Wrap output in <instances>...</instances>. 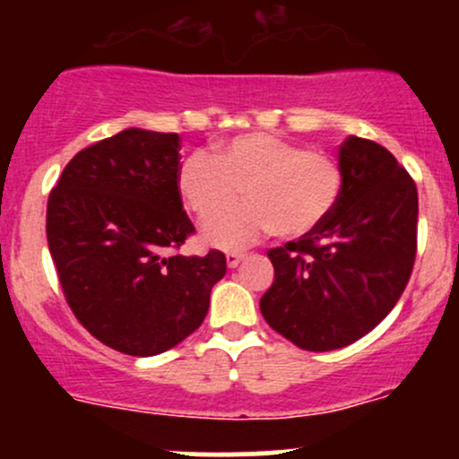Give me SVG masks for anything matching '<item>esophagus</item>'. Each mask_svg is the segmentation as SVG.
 <instances>
[{
  "mask_svg": "<svg viewBox=\"0 0 459 459\" xmlns=\"http://www.w3.org/2000/svg\"><path fill=\"white\" fill-rule=\"evenodd\" d=\"M244 256L246 252H229V255H226V263H229V267H237L244 261Z\"/></svg>",
  "mask_w": 459,
  "mask_h": 459,
  "instance_id": "34e87169",
  "label": "esophagus"
}]
</instances>
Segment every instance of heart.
<instances>
[{
    "mask_svg": "<svg viewBox=\"0 0 459 459\" xmlns=\"http://www.w3.org/2000/svg\"><path fill=\"white\" fill-rule=\"evenodd\" d=\"M345 177L328 152L278 135L252 131L218 142L213 152L186 157L177 189L187 209L209 220L244 191L247 203L212 220L203 239L220 250H239L261 237H307L334 213Z\"/></svg>",
    "mask_w": 459,
    "mask_h": 459,
    "instance_id": "1",
    "label": "heart"
}]
</instances>
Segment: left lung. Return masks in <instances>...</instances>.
Returning a JSON list of instances; mask_svg holds the SVG:
<instances>
[{
  "label": "left lung",
  "mask_w": 459,
  "mask_h": 459,
  "mask_svg": "<svg viewBox=\"0 0 459 459\" xmlns=\"http://www.w3.org/2000/svg\"><path fill=\"white\" fill-rule=\"evenodd\" d=\"M345 186L315 233L267 250L273 284L261 298L270 328L299 350L330 351L376 328L402 298L414 267V178L373 140L339 151Z\"/></svg>",
  "instance_id": "1"
}]
</instances>
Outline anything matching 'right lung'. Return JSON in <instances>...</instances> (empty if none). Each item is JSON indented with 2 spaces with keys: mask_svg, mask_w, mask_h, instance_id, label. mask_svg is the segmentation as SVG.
<instances>
[{
  "mask_svg": "<svg viewBox=\"0 0 459 459\" xmlns=\"http://www.w3.org/2000/svg\"><path fill=\"white\" fill-rule=\"evenodd\" d=\"M178 142L144 129L97 142L66 163L47 203V244L66 304L94 339L129 356L187 339L226 273L224 252H177L196 233L177 189Z\"/></svg>",
  "mask_w": 459,
  "mask_h": 459,
  "instance_id": "add662e5",
  "label": "right lung"
}]
</instances>
